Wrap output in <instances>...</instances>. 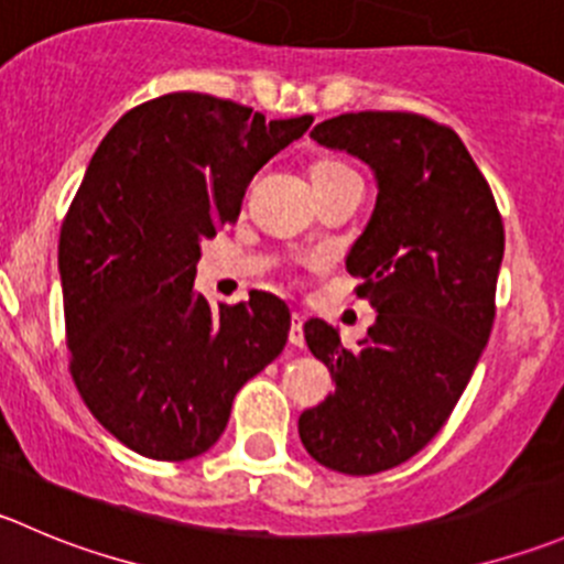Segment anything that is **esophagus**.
<instances>
[{
    "label": "esophagus",
    "mask_w": 564,
    "mask_h": 564,
    "mask_svg": "<svg viewBox=\"0 0 564 564\" xmlns=\"http://www.w3.org/2000/svg\"><path fill=\"white\" fill-rule=\"evenodd\" d=\"M303 322H305L303 316L292 314V327H289V344H292V347H303V344H305Z\"/></svg>",
    "instance_id": "34e87169"
}]
</instances>
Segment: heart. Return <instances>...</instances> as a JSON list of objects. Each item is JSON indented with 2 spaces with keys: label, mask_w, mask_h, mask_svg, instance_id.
Here are the masks:
<instances>
[{
  "label": "heart",
  "mask_w": 564,
  "mask_h": 564,
  "mask_svg": "<svg viewBox=\"0 0 564 564\" xmlns=\"http://www.w3.org/2000/svg\"><path fill=\"white\" fill-rule=\"evenodd\" d=\"M311 182H314V187H330V184L360 182V176L352 171V167L344 165V162L325 160L319 162V165H314V171H311Z\"/></svg>",
  "instance_id": "1"
}]
</instances>
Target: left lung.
<instances>
[{
	"label": "left lung",
	"mask_w": 564,
	"mask_h": 564,
	"mask_svg": "<svg viewBox=\"0 0 564 564\" xmlns=\"http://www.w3.org/2000/svg\"><path fill=\"white\" fill-rule=\"evenodd\" d=\"M311 137L364 160L380 187L347 256L377 322L358 349L305 322L336 391L297 424L316 463L366 477L419 455L466 391L494 327L505 223L460 137L427 115L347 112Z\"/></svg>",
	"instance_id": "left-lung-1"
}]
</instances>
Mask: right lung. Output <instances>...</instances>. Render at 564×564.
I'll return each instance as SVG.
<instances>
[{"label": "right lung", "instance_id": "obj_1", "mask_svg": "<svg viewBox=\"0 0 564 564\" xmlns=\"http://www.w3.org/2000/svg\"><path fill=\"white\" fill-rule=\"evenodd\" d=\"M311 123L167 93L129 109L93 154L59 228L68 369L137 455H204L239 388L281 355L286 305L259 292L212 311L195 264L200 239L237 223L250 178Z\"/></svg>", "mask_w": 564, "mask_h": 564}]
</instances>
